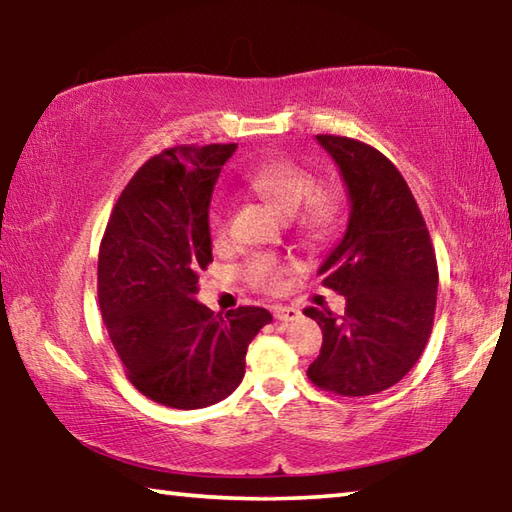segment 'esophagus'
Segmentation results:
<instances>
[{
	"label": "esophagus",
	"instance_id": "obj_1",
	"mask_svg": "<svg viewBox=\"0 0 512 512\" xmlns=\"http://www.w3.org/2000/svg\"><path fill=\"white\" fill-rule=\"evenodd\" d=\"M273 316L277 320H282V323H293V320H298L302 314L298 307H289V305H277L273 307Z\"/></svg>",
	"mask_w": 512,
	"mask_h": 512
}]
</instances>
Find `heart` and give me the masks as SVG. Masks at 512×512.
I'll return each mask as SVG.
<instances>
[{
  "label": "heart",
  "mask_w": 512,
  "mask_h": 512,
  "mask_svg": "<svg viewBox=\"0 0 512 512\" xmlns=\"http://www.w3.org/2000/svg\"><path fill=\"white\" fill-rule=\"evenodd\" d=\"M246 187L255 196L273 205L284 216L296 214V221L305 235L325 239L334 235L341 223V203L332 192L318 189V176L305 164L280 155L255 164L244 176ZM210 235L214 244L228 239V212L223 203L210 207ZM300 264L291 257L259 253L241 268V277L250 289L262 293H280L287 277L296 273Z\"/></svg>",
  "instance_id": "b5f03b06"
}]
</instances>
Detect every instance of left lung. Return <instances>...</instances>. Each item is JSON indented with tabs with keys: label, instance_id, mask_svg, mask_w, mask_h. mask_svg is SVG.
<instances>
[{
	"label": "left lung",
	"instance_id": "obj_1",
	"mask_svg": "<svg viewBox=\"0 0 512 512\" xmlns=\"http://www.w3.org/2000/svg\"><path fill=\"white\" fill-rule=\"evenodd\" d=\"M316 140L339 164L352 210L341 244L318 271L348 305L343 316L305 309L323 329L307 377L343 397L375 395L395 386L429 341L436 253L409 185L384 153L343 135Z\"/></svg>",
	"mask_w": 512,
	"mask_h": 512
}]
</instances>
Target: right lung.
Instances as JSON below:
<instances>
[{"label":"right lung","mask_w":512,"mask_h":512,"mask_svg":"<svg viewBox=\"0 0 512 512\" xmlns=\"http://www.w3.org/2000/svg\"><path fill=\"white\" fill-rule=\"evenodd\" d=\"M237 144L173 146L128 180L99 246L103 325L131 384L171 409L228 397L246 352L273 316L262 307L214 314L194 300L212 262L210 198Z\"/></svg>","instance_id":"1"}]
</instances>
